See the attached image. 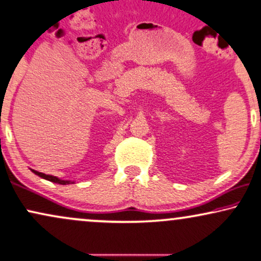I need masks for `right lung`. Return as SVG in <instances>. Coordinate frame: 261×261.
<instances>
[{
  "instance_id": "obj_1",
  "label": "right lung",
  "mask_w": 261,
  "mask_h": 261,
  "mask_svg": "<svg viewBox=\"0 0 261 261\" xmlns=\"http://www.w3.org/2000/svg\"><path fill=\"white\" fill-rule=\"evenodd\" d=\"M35 172L36 175H38L39 177L44 178V180H48L50 182H55V184H59V185H67V184H70V181H64V180H61V178L56 177V176H53V175H46V174H43V172H39V171H36V170H32ZM73 184V182H72Z\"/></svg>"
}]
</instances>
